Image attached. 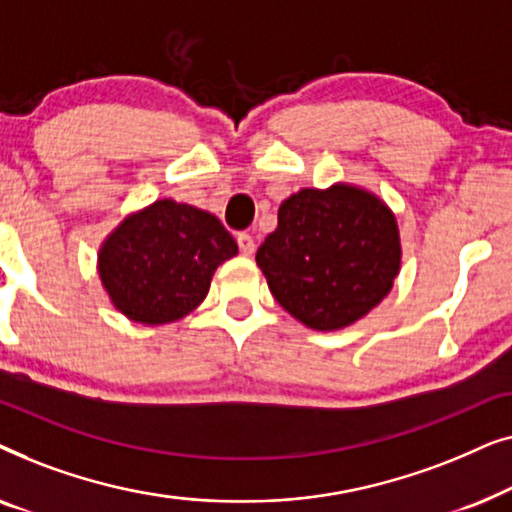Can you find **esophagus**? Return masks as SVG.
Here are the masks:
<instances>
[{
	"instance_id": "obj_1",
	"label": "esophagus",
	"mask_w": 512,
	"mask_h": 512,
	"mask_svg": "<svg viewBox=\"0 0 512 512\" xmlns=\"http://www.w3.org/2000/svg\"><path fill=\"white\" fill-rule=\"evenodd\" d=\"M237 244H240V251L244 256H251L256 251V244H254V237L247 235V233H240L237 235Z\"/></svg>"
}]
</instances>
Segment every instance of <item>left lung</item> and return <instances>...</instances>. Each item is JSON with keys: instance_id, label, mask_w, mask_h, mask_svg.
<instances>
[{"instance_id": "1", "label": "left lung", "mask_w": 512, "mask_h": 512, "mask_svg": "<svg viewBox=\"0 0 512 512\" xmlns=\"http://www.w3.org/2000/svg\"><path fill=\"white\" fill-rule=\"evenodd\" d=\"M396 214L368 188H300L279 205L256 263L279 305L312 331H340L382 303L401 272Z\"/></svg>"}]
</instances>
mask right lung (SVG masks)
I'll use <instances>...</instances> for the list:
<instances>
[{"mask_svg": "<svg viewBox=\"0 0 512 512\" xmlns=\"http://www.w3.org/2000/svg\"><path fill=\"white\" fill-rule=\"evenodd\" d=\"M237 242L214 214L170 198L130 212L97 251L109 303L144 326L184 319L207 298Z\"/></svg>", "mask_w": 512, "mask_h": 512, "instance_id": "1", "label": "right lung"}]
</instances>
